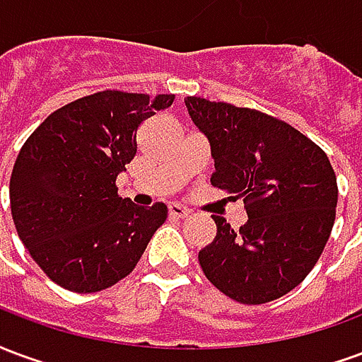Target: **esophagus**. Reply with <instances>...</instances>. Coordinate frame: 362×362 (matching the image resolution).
Masks as SVG:
<instances>
[{"instance_id": "esophagus-1", "label": "esophagus", "mask_w": 362, "mask_h": 362, "mask_svg": "<svg viewBox=\"0 0 362 362\" xmlns=\"http://www.w3.org/2000/svg\"><path fill=\"white\" fill-rule=\"evenodd\" d=\"M168 215H170V217H176V219H184V217H188L189 211L188 209H184L182 205L170 204L168 205Z\"/></svg>"}]
</instances>
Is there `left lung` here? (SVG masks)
<instances>
[{
    "label": "left lung",
    "mask_w": 362,
    "mask_h": 362,
    "mask_svg": "<svg viewBox=\"0 0 362 362\" xmlns=\"http://www.w3.org/2000/svg\"><path fill=\"white\" fill-rule=\"evenodd\" d=\"M207 137L211 184L243 199L235 230L213 215L217 235L199 250L205 277L243 304L287 295L316 266L335 221L337 178L327 155L298 129L252 108L184 98Z\"/></svg>",
    "instance_id": "1"
}]
</instances>
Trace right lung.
<instances>
[{
    "mask_svg": "<svg viewBox=\"0 0 362 362\" xmlns=\"http://www.w3.org/2000/svg\"><path fill=\"white\" fill-rule=\"evenodd\" d=\"M174 95L103 90L62 106L23 145L9 182L25 248L59 287L96 293L134 272L166 205L118 197L116 178L137 153L143 119Z\"/></svg>",
    "mask_w": 362,
    "mask_h": 362,
    "instance_id": "obj_1",
    "label": "right lung"
}]
</instances>
